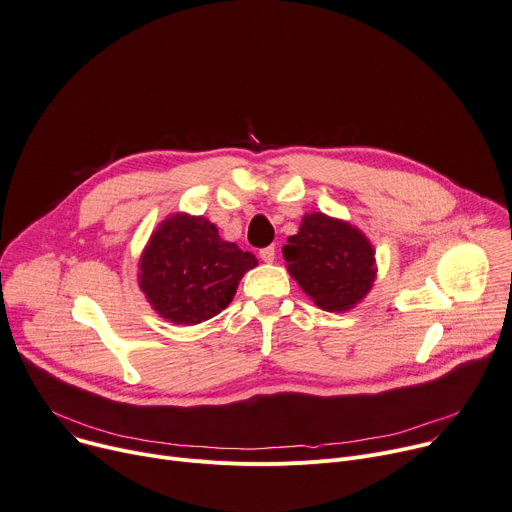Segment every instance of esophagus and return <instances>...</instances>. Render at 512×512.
<instances>
[{
	"instance_id": "obj_1",
	"label": "esophagus",
	"mask_w": 512,
	"mask_h": 512,
	"mask_svg": "<svg viewBox=\"0 0 512 512\" xmlns=\"http://www.w3.org/2000/svg\"><path fill=\"white\" fill-rule=\"evenodd\" d=\"M259 257L265 261V263H271L275 259V247H265L259 251Z\"/></svg>"
}]
</instances>
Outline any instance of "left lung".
Listing matches in <instances>:
<instances>
[{
    "instance_id": "left-lung-1",
    "label": "left lung",
    "mask_w": 512,
    "mask_h": 512,
    "mask_svg": "<svg viewBox=\"0 0 512 512\" xmlns=\"http://www.w3.org/2000/svg\"><path fill=\"white\" fill-rule=\"evenodd\" d=\"M282 253L290 275L322 310L353 308L376 280L369 241L351 224L327 214H306Z\"/></svg>"
}]
</instances>
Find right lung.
<instances>
[{
  "label": "right lung",
  "mask_w": 512,
  "mask_h": 512,
  "mask_svg": "<svg viewBox=\"0 0 512 512\" xmlns=\"http://www.w3.org/2000/svg\"><path fill=\"white\" fill-rule=\"evenodd\" d=\"M257 259L222 241L204 216L175 214L151 237L141 257V290L175 324H198L224 310Z\"/></svg>",
  "instance_id": "1"
}]
</instances>
